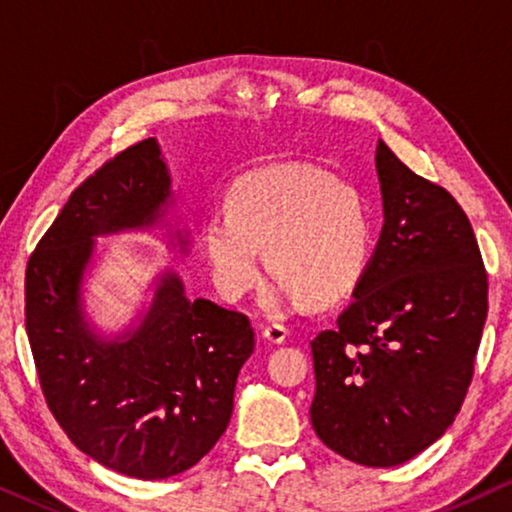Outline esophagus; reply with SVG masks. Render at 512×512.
<instances>
[{"mask_svg":"<svg viewBox=\"0 0 512 512\" xmlns=\"http://www.w3.org/2000/svg\"><path fill=\"white\" fill-rule=\"evenodd\" d=\"M286 335H289V331H286L282 324H272L263 328V340L270 342V345H282Z\"/></svg>","mask_w":512,"mask_h":512,"instance_id":"1","label":"esophagus"}]
</instances>
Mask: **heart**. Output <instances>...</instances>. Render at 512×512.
Masks as SVG:
<instances>
[{"label":"heart","mask_w":512,"mask_h":512,"mask_svg":"<svg viewBox=\"0 0 512 512\" xmlns=\"http://www.w3.org/2000/svg\"><path fill=\"white\" fill-rule=\"evenodd\" d=\"M375 228L359 188L312 165H275L237 179L226 209L200 219L198 249L223 298L261 284L263 265L277 272L275 298L333 305L366 275Z\"/></svg>","instance_id":"heart-1"}]
</instances>
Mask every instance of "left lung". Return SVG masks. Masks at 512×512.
<instances>
[{
	"mask_svg": "<svg viewBox=\"0 0 512 512\" xmlns=\"http://www.w3.org/2000/svg\"><path fill=\"white\" fill-rule=\"evenodd\" d=\"M384 226L338 324L314 338L310 417L326 447L389 468L459 415L487 319V270L471 221L443 186L377 144Z\"/></svg>",
	"mask_w": 512,
	"mask_h": 512,
	"instance_id": "left-lung-1",
	"label": "left lung"
}]
</instances>
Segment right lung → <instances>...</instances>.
<instances>
[{"label":"right lung","instance_id":"add662e5","mask_svg":"<svg viewBox=\"0 0 512 512\" xmlns=\"http://www.w3.org/2000/svg\"><path fill=\"white\" fill-rule=\"evenodd\" d=\"M167 198L156 139L128 146L69 195L25 270V328L48 410L81 452L139 480L172 478L212 450L254 352L249 319L188 300L174 272L158 279L135 331L104 340L90 326L83 277L95 237L153 226Z\"/></svg>","mask_w":512,"mask_h":512}]
</instances>
